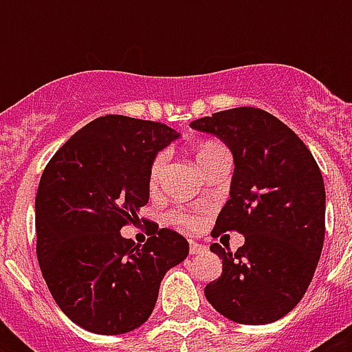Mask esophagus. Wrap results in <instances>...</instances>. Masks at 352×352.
<instances>
[{"instance_id": "34e87169", "label": "esophagus", "mask_w": 352, "mask_h": 352, "mask_svg": "<svg viewBox=\"0 0 352 352\" xmlns=\"http://www.w3.org/2000/svg\"><path fill=\"white\" fill-rule=\"evenodd\" d=\"M190 252H192L193 256H201V254H204V252H206V246L199 245V243L192 241V243H190Z\"/></svg>"}]
</instances>
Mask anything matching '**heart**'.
<instances>
[{
    "label": "heart",
    "mask_w": 352,
    "mask_h": 352,
    "mask_svg": "<svg viewBox=\"0 0 352 352\" xmlns=\"http://www.w3.org/2000/svg\"><path fill=\"white\" fill-rule=\"evenodd\" d=\"M223 157H228V155H226V149L215 142L201 144L197 148V151H195V162H197L199 170L203 171V173H206L210 166H214L215 162L219 159H223ZM166 160H168L166 153H159L153 159V162H151V168H149V186H151V190H155V188L159 186L160 175H162V171H164ZM171 219L175 221L177 225L188 226V228H195V226H199V223H201V215L192 214V212H175V214L171 215Z\"/></svg>",
    "instance_id": "heart-1"
}]
</instances>
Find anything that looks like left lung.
Instances as JSON below:
<instances>
[{
  "mask_svg": "<svg viewBox=\"0 0 352 352\" xmlns=\"http://www.w3.org/2000/svg\"><path fill=\"white\" fill-rule=\"evenodd\" d=\"M190 127L219 137L234 155L230 199L215 230L245 235L234 254L210 246L223 259V274L204 296L230 322H276L300 303L322 256V171L301 138L263 109L235 107Z\"/></svg>",
  "mask_w": 352,
  "mask_h": 352,
  "instance_id": "obj_1",
  "label": "left lung"
}]
</instances>
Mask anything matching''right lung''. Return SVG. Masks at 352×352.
<instances>
[{"mask_svg": "<svg viewBox=\"0 0 352 352\" xmlns=\"http://www.w3.org/2000/svg\"><path fill=\"white\" fill-rule=\"evenodd\" d=\"M181 137L159 122L106 115L76 131L43 170L36 193V254L65 316L95 334L140 327L166 272L186 259L181 234L157 226L135 245L120 228L149 199V168Z\"/></svg>", "mask_w": 352, "mask_h": 352, "instance_id": "obj_1", "label": "right lung"}]
</instances>
